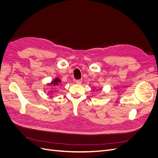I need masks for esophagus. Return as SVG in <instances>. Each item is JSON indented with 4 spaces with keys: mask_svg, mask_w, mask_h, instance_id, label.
<instances>
[{
    "mask_svg": "<svg viewBox=\"0 0 158 158\" xmlns=\"http://www.w3.org/2000/svg\"><path fill=\"white\" fill-rule=\"evenodd\" d=\"M76 82L77 84H81V82H82V80L81 79H77V80H76Z\"/></svg>",
    "mask_w": 158,
    "mask_h": 158,
    "instance_id": "obj_1",
    "label": "esophagus"
}]
</instances>
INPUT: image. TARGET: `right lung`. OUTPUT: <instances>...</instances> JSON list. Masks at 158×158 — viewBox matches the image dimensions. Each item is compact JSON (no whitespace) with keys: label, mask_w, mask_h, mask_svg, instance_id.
Returning <instances> with one entry per match:
<instances>
[{"label":"right lung","mask_w":158,"mask_h":158,"mask_svg":"<svg viewBox=\"0 0 158 158\" xmlns=\"http://www.w3.org/2000/svg\"><path fill=\"white\" fill-rule=\"evenodd\" d=\"M60 83H61V80L60 79H58V78H56L51 82V83L50 85H53V86H57V85H59Z\"/></svg>","instance_id":"obj_1"}]
</instances>
